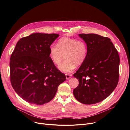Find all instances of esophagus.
<instances>
[{
	"instance_id": "1",
	"label": "esophagus",
	"mask_w": 130,
	"mask_h": 130,
	"mask_svg": "<svg viewBox=\"0 0 130 130\" xmlns=\"http://www.w3.org/2000/svg\"><path fill=\"white\" fill-rule=\"evenodd\" d=\"M72 76V75H70V74H66V79H70V78H71Z\"/></svg>"
}]
</instances>
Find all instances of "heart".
<instances>
[{
  "label": "heart",
  "instance_id": "1",
  "mask_svg": "<svg viewBox=\"0 0 130 130\" xmlns=\"http://www.w3.org/2000/svg\"><path fill=\"white\" fill-rule=\"evenodd\" d=\"M87 53L88 48L84 41L68 37L61 38L57 45L52 44L49 48V57L55 65L58 66L66 56V61L58 67L63 73H70L77 66L82 65L86 60Z\"/></svg>",
  "mask_w": 130,
  "mask_h": 130
}]
</instances>
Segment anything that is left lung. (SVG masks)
Masks as SVG:
<instances>
[{"instance_id": "1", "label": "left lung", "mask_w": 130, "mask_h": 130, "mask_svg": "<svg viewBox=\"0 0 130 130\" xmlns=\"http://www.w3.org/2000/svg\"><path fill=\"white\" fill-rule=\"evenodd\" d=\"M79 36L87 44L88 53L73 75L79 81L73 94L81 103L96 104L109 96L118 84L119 56L109 38L94 34Z\"/></svg>"}]
</instances>
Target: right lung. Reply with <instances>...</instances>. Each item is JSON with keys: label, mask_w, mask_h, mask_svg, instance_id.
Segmentation results:
<instances>
[{"label": "right lung", "mask_w": 130, "mask_h": 130, "mask_svg": "<svg viewBox=\"0 0 130 130\" xmlns=\"http://www.w3.org/2000/svg\"><path fill=\"white\" fill-rule=\"evenodd\" d=\"M59 36L32 34L21 39L11 55V84L18 95L29 103H48L66 80L49 57V48Z\"/></svg>", "instance_id": "1"}]
</instances>
